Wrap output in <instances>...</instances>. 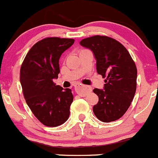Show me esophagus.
<instances>
[{"label": "esophagus", "instance_id": "1", "mask_svg": "<svg viewBox=\"0 0 158 158\" xmlns=\"http://www.w3.org/2000/svg\"><path fill=\"white\" fill-rule=\"evenodd\" d=\"M74 89H75L76 93H78L81 96H86L88 93L91 92L92 88L89 86L86 85H80V84H76L74 85Z\"/></svg>", "mask_w": 158, "mask_h": 158}]
</instances>
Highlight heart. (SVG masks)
Returning a JSON list of instances; mask_svg holds the SVG:
<instances>
[{
    "mask_svg": "<svg viewBox=\"0 0 158 158\" xmlns=\"http://www.w3.org/2000/svg\"><path fill=\"white\" fill-rule=\"evenodd\" d=\"M81 50H84V49H82V50H80V51H81Z\"/></svg>",
    "mask_w": 158,
    "mask_h": 158,
    "instance_id": "1",
    "label": "heart"
}]
</instances>
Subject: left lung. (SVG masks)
<instances>
[{
    "instance_id": "obj_1",
    "label": "left lung",
    "mask_w": 158,
    "mask_h": 158,
    "mask_svg": "<svg viewBox=\"0 0 158 158\" xmlns=\"http://www.w3.org/2000/svg\"><path fill=\"white\" fill-rule=\"evenodd\" d=\"M80 44L93 52L98 74L106 78L104 89H93L99 96L93 113L105 123L118 120L130 106L136 90L137 69L133 59L124 46L110 37L95 35Z\"/></svg>"
}]
</instances>
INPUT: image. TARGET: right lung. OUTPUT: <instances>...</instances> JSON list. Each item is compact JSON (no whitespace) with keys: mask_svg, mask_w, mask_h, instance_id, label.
Here are the masks:
<instances>
[{"mask_svg":"<svg viewBox=\"0 0 158 158\" xmlns=\"http://www.w3.org/2000/svg\"><path fill=\"white\" fill-rule=\"evenodd\" d=\"M74 39L56 37L39 40L25 56L20 69V83L25 102L40 123L55 127L69 119L73 102L71 89L56 85L59 59Z\"/></svg>","mask_w":158,"mask_h":158,"instance_id":"add662e5","label":"right lung"}]
</instances>
